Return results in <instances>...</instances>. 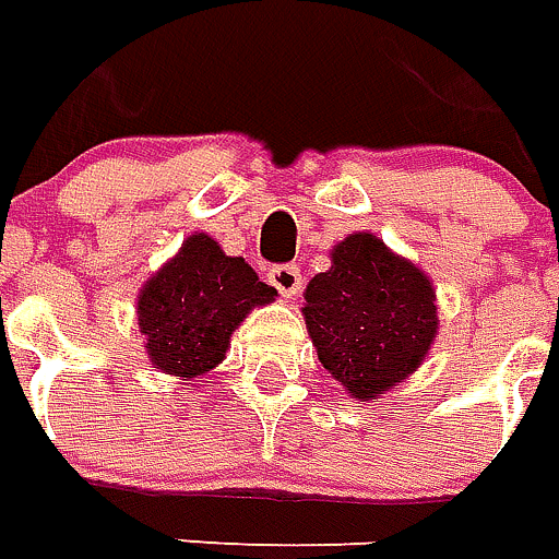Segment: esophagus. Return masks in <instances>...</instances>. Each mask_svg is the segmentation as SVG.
Segmentation results:
<instances>
[{
	"label": "esophagus",
	"instance_id": "obj_1",
	"mask_svg": "<svg viewBox=\"0 0 559 559\" xmlns=\"http://www.w3.org/2000/svg\"><path fill=\"white\" fill-rule=\"evenodd\" d=\"M267 283L274 285L276 292L283 294L285 300L297 297L302 288V274L297 265H274L267 271Z\"/></svg>",
	"mask_w": 559,
	"mask_h": 559
}]
</instances>
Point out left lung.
Masks as SVG:
<instances>
[{
    "label": "left lung",
    "mask_w": 559,
    "mask_h": 559,
    "mask_svg": "<svg viewBox=\"0 0 559 559\" xmlns=\"http://www.w3.org/2000/svg\"><path fill=\"white\" fill-rule=\"evenodd\" d=\"M320 364L355 399H378L421 366L439 317L430 280L372 234L346 236L306 288Z\"/></svg>",
    "instance_id": "obj_1"
}]
</instances>
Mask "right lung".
Returning a JSON list of instances; mask_svg holds the SVG:
<instances>
[{
  "mask_svg": "<svg viewBox=\"0 0 559 559\" xmlns=\"http://www.w3.org/2000/svg\"><path fill=\"white\" fill-rule=\"evenodd\" d=\"M276 288L259 283L242 257H225L210 236L195 234L138 297V325L155 369L195 378L222 364L230 334Z\"/></svg>",
  "mask_w": 559,
  "mask_h": 559,
  "instance_id": "1",
  "label": "right lung"
}]
</instances>
